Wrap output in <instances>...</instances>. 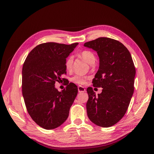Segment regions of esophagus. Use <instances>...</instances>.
I'll return each instance as SVG.
<instances>
[{
  "mask_svg": "<svg viewBox=\"0 0 154 154\" xmlns=\"http://www.w3.org/2000/svg\"><path fill=\"white\" fill-rule=\"evenodd\" d=\"M78 92H79V93L85 92V91H86L85 88L83 87V86H79L78 87Z\"/></svg>",
  "mask_w": 154,
  "mask_h": 154,
  "instance_id": "1",
  "label": "esophagus"
}]
</instances>
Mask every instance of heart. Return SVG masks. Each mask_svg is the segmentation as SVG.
I'll list each match as a JSON object with an SVG mask.
<instances>
[{
	"label": "heart",
	"instance_id": "heart-1",
	"mask_svg": "<svg viewBox=\"0 0 154 154\" xmlns=\"http://www.w3.org/2000/svg\"><path fill=\"white\" fill-rule=\"evenodd\" d=\"M83 59L86 61L88 63L92 64L95 61V56L93 52L89 50H84L82 51L79 54ZM72 63H73V57L72 56H69L67 60H66L65 62V67L66 70L71 71L72 66ZM88 79V77L85 76H81V75H75L73 76L71 79V81L74 82L75 83L80 85H84L86 83L87 79Z\"/></svg>",
	"mask_w": 154,
	"mask_h": 154
}]
</instances>
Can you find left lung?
Returning a JSON list of instances; mask_svg holds the SVG:
<instances>
[{
	"label": "left lung",
	"instance_id": "left-lung-1",
	"mask_svg": "<svg viewBox=\"0 0 154 154\" xmlns=\"http://www.w3.org/2000/svg\"><path fill=\"white\" fill-rule=\"evenodd\" d=\"M85 47L97 51L99 69L93 78L94 87L103 90L97 95L87 88V115L95 125L109 127L125 115L134 91L135 68L127 48L119 41L99 38L85 42Z\"/></svg>",
	"mask_w": 154,
	"mask_h": 154
}]
</instances>
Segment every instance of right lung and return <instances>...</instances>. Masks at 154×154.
Returning <instances> with one entry per match:
<instances>
[{
	"mask_svg": "<svg viewBox=\"0 0 154 154\" xmlns=\"http://www.w3.org/2000/svg\"><path fill=\"white\" fill-rule=\"evenodd\" d=\"M78 45L42 43L29 53L24 61L22 91L25 105L32 119L43 128H56L68 119L78 87L70 83L59 91L54 84L66 73V59Z\"/></svg>",
	"mask_w": 154,
	"mask_h": 154,
	"instance_id": "right-lung-1",
	"label": "right lung"
}]
</instances>
